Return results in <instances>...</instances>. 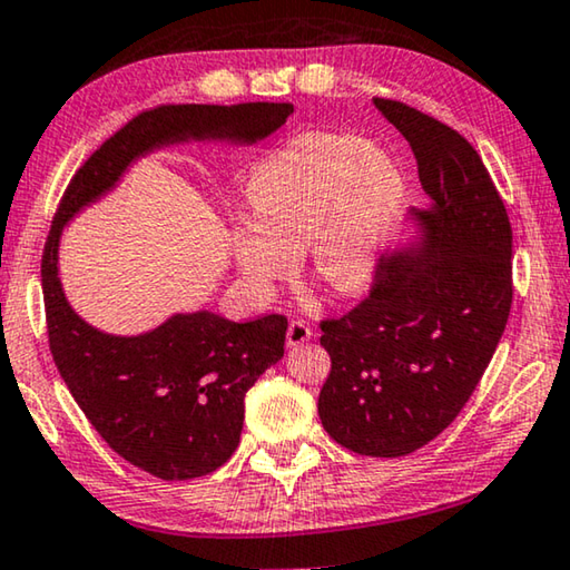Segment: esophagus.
I'll return each instance as SVG.
<instances>
[{
  "label": "esophagus",
  "mask_w": 570,
  "mask_h": 570,
  "mask_svg": "<svg viewBox=\"0 0 570 570\" xmlns=\"http://www.w3.org/2000/svg\"><path fill=\"white\" fill-rule=\"evenodd\" d=\"M313 338V328L305 321H291L287 326V346H301Z\"/></svg>",
  "instance_id": "34e87169"
}]
</instances>
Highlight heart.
Segmentation results:
<instances>
[{
	"instance_id": "b5f03b06",
	"label": "heart",
	"mask_w": 570,
	"mask_h": 570,
	"mask_svg": "<svg viewBox=\"0 0 570 570\" xmlns=\"http://www.w3.org/2000/svg\"><path fill=\"white\" fill-rule=\"evenodd\" d=\"M400 198L395 163L364 139L321 129L295 135L244 183L252 222L232 229L236 267L269 293L305 249L321 291L354 295L374 275Z\"/></svg>"
}]
</instances>
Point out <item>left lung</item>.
<instances>
[{
  "label": "left lung",
  "mask_w": 570,
  "mask_h": 570,
  "mask_svg": "<svg viewBox=\"0 0 570 570\" xmlns=\"http://www.w3.org/2000/svg\"><path fill=\"white\" fill-rule=\"evenodd\" d=\"M374 107L413 147L420 242L376 267L370 295L321 321L326 433L358 456H407L443 433L492 362L512 308V226L466 137L395 99Z\"/></svg>",
  "instance_id": "left-lung-1"
}]
</instances>
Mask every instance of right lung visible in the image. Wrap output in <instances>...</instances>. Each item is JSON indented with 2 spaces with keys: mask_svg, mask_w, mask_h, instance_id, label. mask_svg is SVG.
Returning <instances> with one entry per match:
<instances>
[{
  "mask_svg": "<svg viewBox=\"0 0 570 570\" xmlns=\"http://www.w3.org/2000/svg\"><path fill=\"white\" fill-rule=\"evenodd\" d=\"M293 104L234 107L168 104L137 114L68 183L42 252L52 362L111 451L165 481L206 476L239 445L244 395L285 354L279 313L234 323L212 311L175 313L139 336L94 328L68 305L58 277L60 232L83 206L117 186L137 157L186 139L252 145L285 125Z\"/></svg>",
  "mask_w": 570,
  "mask_h": 570,
  "instance_id": "right-lung-1",
  "label": "right lung"
}]
</instances>
